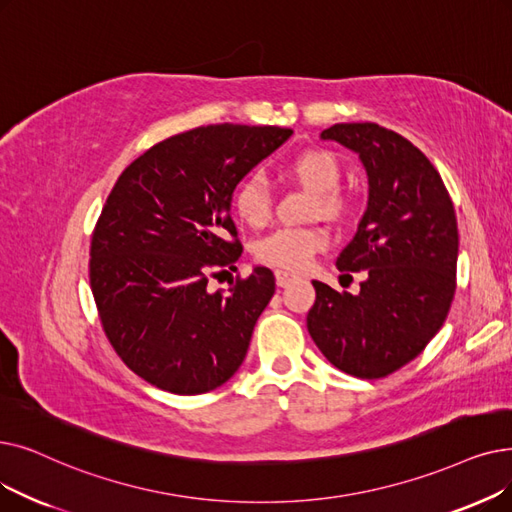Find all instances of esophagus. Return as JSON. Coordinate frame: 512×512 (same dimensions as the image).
<instances>
[{
    "label": "esophagus",
    "mask_w": 512,
    "mask_h": 512,
    "mask_svg": "<svg viewBox=\"0 0 512 512\" xmlns=\"http://www.w3.org/2000/svg\"><path fill=\"white\" fill-rule=\"evenodd\" d=\"M295 278H297V276H295V274H291V272L276 270V284H278V286H286V284H291Z\"/></svg>",
    "instance_id": "esophagus-1"
}]
</instances>
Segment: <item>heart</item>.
<instances>
[{
    "mask_svg": "<svg viewBox=\"0 0 512 512\" xmlns=\"http://www.w3.org/2000/svg\"><path fill=\"white\" fill-rule=\"evenodd\" d=\"M286 171L305 188L318 196L316 213L341 217L347 209V198L337 188L341 182V165L326 148H303L286 161ZM232 205L236 215L251 228L263 226L272 215V194L261 175H247L236 186ZM328 247V234L318 226H282L257 240L255 255L272 268L301 272Z\"/></svg>",
    "mask_w": 512,
    "mask_h": 512,
    "instance_id": "1",
    "label": "heart"
}]
</instances>
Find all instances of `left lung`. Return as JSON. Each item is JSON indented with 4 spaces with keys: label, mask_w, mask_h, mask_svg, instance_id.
<instances>
[{
    "label": "left lung",
    "mask_w": 512,
    "mask_h": 512,
    "mask_svg": "<svg viewBox=\"0 0 512 512\" xmlns=\"http://www.w3.org/2000/svg\"><path fill=\"white\" fill-rule=\"evenodd\" d=\"M320 138L358 152L368 175L366 213L337 259L341 272L366 270V280L358 295L311 282L307 330L335 368L383 379L412 362L448 318L458 261L454 205L431 161L399 133L337 123Z\"/></svg>",
    "instance_id": "8db88e82"
}]
</instances>
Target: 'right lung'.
Segmentation results:
<instances>
[{
    "label": "right lung",
    "instance_id": "obj_1",
    "mask_svg": "<svg viewBox=\"0 0 512 512\" xmlns=\"http://www.w3.org/2000/svg\"><path fill=\"white\" fill-rule=\"evenodd\" d=\"M291 133L196 127L148 148L110 190L92 236L90 284L110 345L146 383L198 395L240 368L274 274L255 268L228 293L207 284L236 270L242 253L234 188Z\"/></svg>",
    "mask_w": 512,
    "mask_h": 512
}]
</instances>
